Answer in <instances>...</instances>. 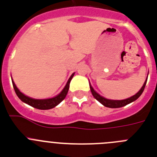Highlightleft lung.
Returning <instances> with one entry per match:
<instances>
[{
    "label": "left lung",
    "mask_w": 157,
    "mask_h": 157,
    "mask_svg": "<svg viewBox=\"0 0 157 157\" xmlns=\"http://www.w3.org/2000/svg\"><path fill=\"white\" fill-rule=\"evenodd\" d=\"M147 80H148V77L146 78L145 81L144 83L143 86L141 87V89H140L138 93H136L135 95H133L132 97H129V98L124 99V100H109V99L105 98V97L101 96L99 93H97V92L94 90L93 86L91 85L90 83H89V87H90V90L91 92H92V94H93V96L94 97V98L96 99V100H97L100 103L102 104V105H103L104 106H105V107L112 108V109H117V108L124 107V106H125V105H128V104L135 101L136 100H137V99L140 97V95L142 94V93H143L144 89V87H145L146 85V83H147Z\"/></svg>",
    "instance_id": "left-lung-1"
}]
</instances>
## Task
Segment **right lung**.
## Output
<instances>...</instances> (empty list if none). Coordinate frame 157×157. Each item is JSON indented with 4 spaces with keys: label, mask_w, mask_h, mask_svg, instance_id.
Returning a JSON list of instances; mask_svg holds the SVG:
<instances>
[{
    "label": "right lung",
    "mask_w": 157,
    "mask_h": 157,
    "mask_svg": "<svg viewBox=\"0 0 157 157\" xmlns=\"http://www.w3.org/2000/svg\"><path fill=\"white\" fill-rule=\"evenodd\" d=\"M74 74L75 72L71 75L64 88L58 95H56V97H52V98L48 99H34L28 97V96H25L17 89V87L16 86L15 83H14L13 79H12V82H13V89L15 90L16 94L17 95V97H19L20 100L23 101L24 103L27 104V105H30V106L35 108V109H41V110H47V109H51L52 108L56 107V105H58L65 98L67 93H68V89H69V84H70L71 80L73 77Z\"/></svg>",
    "instance_id": "1"
}]
</instances>
